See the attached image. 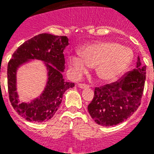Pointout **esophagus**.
I'll use <instances>...</instances> for the list:
<instances>
[{
	"mask_svg": "<svg viewBox=\"0 0 154 154\" xmlns=\"http://www.w3.org/2000/svg\"><path fill=\"white\" fill-rule=\"evenodd\" d=\"M78 86H79L81 89H87V88H89V85L83 84V83H79V84H78Z\"/></svg>",
	"mask_w": 154,
	"mask_h": 154,
	"instance_id": "obj_1",
	"label": "esophagus"
}]
</instances>
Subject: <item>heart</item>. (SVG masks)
I'll return each instance as SVG.
<instances>
[{"label": "heart", "mask_w": 154, "mask_h": 154, "mask_svg": "<svg viewBox=\"0 0 154 154\" xmlns=\"http://www.w3.org/2000/svg\"><path fill=\"white\" fill-rule=\"evenodd\" d=\"M79 54L69 57V62L75 75L81 76L89 66L96 67L98 77L105 82L117 79L133 60V52L127 47L114 42H100L84 47Z\"/></svg>", "instance_id": "heart-1"}]
</instances>
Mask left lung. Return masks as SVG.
<instances>
[{
	"label": "left lung",
	"instance_id": "1",
	"mask_svg": "<svg viewBox=\"0 0 154 154\" xmlns=\"http://www.w3.org/2000/svg\"><path fill=\"white\" fill-rule=\"evenodd\" d=\"M146 66L137 57L136 68L117 82L94 89L88 110L94 122L102 126L122 123L133 115L141 105L146 81Z\"/></svg>",
	"mask_w": 154,
	"mask_h": 154
}]
</instances>
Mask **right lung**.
Returning a JSON list of instances; mask_svg holds the SVG:
<instances>
[{"label":"right lung","instance_id":"add662e5","mask_svg":"<svg viewBox=\"0 0 154 154\" xmlns=\"http://www.w3.org/2000/svg\"><path fill=\"white\" fill-rule=\"evenodd\" d=\"M68 45L69 39L65 36L42 33L18 47L8 61L9 101L16 112L29 122H42L51 119L62 101L65 92L74 86V83L65 82L62 75L65 63L63 51ZM34 59L46 62L48 70L47 86L38 99L30 103H20L16 93V70L20 65Z\"/></svg>","mask_w":154,"mask_h":154}]
</instances>
